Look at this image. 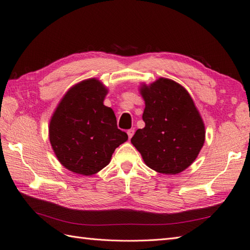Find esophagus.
<instances>
[{
    "label": "esophagus",
    "instance_id": "esophagus-1",
    "mask_svg": "<svg viewBox=\"0 0 250 250\" xmlns=\"http://www.w3.org/2000/svg\"><path fill=\"white\" fill-rule=\"evenodd\" d=\"M133 133H134V129H129V130H127V134H128V138H129V140L132 138Z\"/></svg>",
    "mask_w": 250,
    "mask_h": 250
}]
</instances>
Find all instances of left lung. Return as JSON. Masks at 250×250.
Returning <instances> with one entry per match:
<instances>
[{"mask_svg": "<svg viewBox=\"0 0 250 250\" xmlns=\"http://www.w3.org/2000/svg\"><path fill=\"white\" fill-rule=\"evenodd\" d=\"M143 121L131 143L145 164L160 173L177 174L197 159L205 141V127L189 93L180 84L161 78L143 86Z\"/></svg>", "mask_w": 250, "mask_h": 250, "instance_id": "left-lung-1", "label": "left lung"}]
</instances>
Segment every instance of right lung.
Returning a JSON list of instances; mask_svg holds the SVG:
<instances>
[{"label":"right lung","mask_w":250,"mask_h":250,"mask_svg":"<svg viewBox=\"0 0 250 250\" xmlns=\"http://www.w3.org/2000/svg\"><path fill=\"white\" fill-rule=\"evenodd\" d=\"M107 89L96 79L75 85L61 101L49 124V139L67 169L92 175L108 165L117 147L128 140L114 112L103 104Z\"/></svg>","instance_id":"right-lung-1"}]
</instances>
